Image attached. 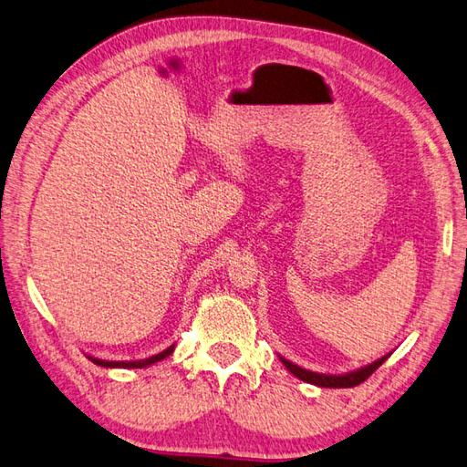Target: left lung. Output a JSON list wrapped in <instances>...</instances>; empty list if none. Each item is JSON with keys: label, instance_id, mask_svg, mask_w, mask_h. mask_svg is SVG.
<instances>
[{"label": "left lung", "instance_id": "8db88e82", "mask_svg": "<svg viewBox=\"0 0 467 467\" xmlns=\"http://www.w3.org/2000/svg\"><path fill=\"white\" fill-rule=\"evenodd\" d=\"M389 358V355H384L382 358L370 362L367 367H360L357 370H350L345 374H323V372H313V370H306L299 365H295V362L287 360L285 357L279 355V360L285 365V368L293 374V377H297L303 382H309L315 386H323V389H352V386H358L360 382H365L370 374L377 370L382 362Z\"/></svg>", "mask_w": 467, "mask_h": 467}]
</instances>
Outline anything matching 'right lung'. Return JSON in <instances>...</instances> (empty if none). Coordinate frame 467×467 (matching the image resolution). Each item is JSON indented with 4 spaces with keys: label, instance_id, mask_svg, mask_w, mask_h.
Instances as JSON below:
<instances>
[{
    "label": "right lung",
    "instance_id": "obj_1",
    "mask_svg": "<svg viewBox=\"0 0 467 467\" xmlns=\"http://www.w3.org/2000/svg\"><path fill=\"white\" fill-rule=\"evenodd\" d=\"M174 348H176V343L170 345L166 350L158 352V355H152V357H148V358H140V360H102V358L90 357V355H87V358L93 360L97 367H105V368H146V367L154 365V362H161L166 357L172 355Z\"/></svg>",
    "mask_w": 467,
    "mask_h": 467
}]
</instances>
